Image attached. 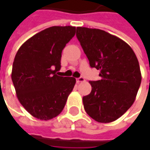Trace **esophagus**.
Returning <instances> with one entry per match:
<instances>
[{"label": "esophagus", "instance_id": "1", "mask_svg": "<svg viewBox=\"0 0 150 150\" xmlns=\"http://www.w3.org/2000/svg\"><path fill=\"white\" fill-rule=\"evenodd\" d=\"M76 81H77L78 83H82V82H84L85 79L84 78H83V77H79V78L76 79Z\"/></svg>", "mask_w": 150, "mask_h": 150}]
</instances>
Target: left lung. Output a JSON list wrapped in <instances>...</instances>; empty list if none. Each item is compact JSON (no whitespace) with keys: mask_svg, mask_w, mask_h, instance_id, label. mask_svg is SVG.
I'll return each mask as SVG.
<instances>
[{"mask_svg":"<svg viewBox=\"0 0 150 150\" xmlns=\"http://www.w3.org/2000/svg\"><path fill=\"white\" fill-rule=\"evenodd\" d=\"M76 37L91 67L100 71L83 97L85 111L97 122H112L135 101L142 82L137 58L129 44L102 30L77 27Z\"/></svg>","mask_w":150,"mask_h":150,"instance_id":"obj_1","label":"left lung"}]
</instances>
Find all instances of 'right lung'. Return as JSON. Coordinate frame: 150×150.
<instances>
[{"label": "right lung", "instance_id": "add662e5", "mask_svg": "<svg viewBox=\"0 0 150 150\" xmlns=\"http://www.w3.org/2000/svg\"><path fill=\"white\" fill-rule=\"evenodd\" d=\"M75 26H52L25 41L16 54L12 81L18 100L30 115L48 120L59 115L75 84L59 76L62 51L75 36Z\"/></svg>", "mask_w": 150, "mask_h": 150}]
</instances>
